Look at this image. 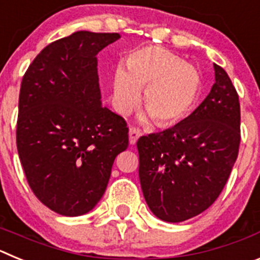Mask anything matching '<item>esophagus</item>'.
<instances>
[{
	"instance_id": "esophagus-1",
	"label": "esophagus",
	"mask_w": 260,
	"mask_h": 260,
	"mask_svg": "<svg viewBox=\"0 0 260 260\" xmlns=\"http://www.w3.org/2000/svg\"><path fill=\"white\" fill-rule=\"evenodd\" d=\"M142 133L138 130V128L135 127H130V130H128V142H130V144L132 146H134L135 143H137L138 138L141 137Z\"/></svg>"
}]
</instances>
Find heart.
<instances>
[{
    "label": "heart",
    "mask_w": 260,
    "mask_h": 260,
    "mask_svg": "<svg viewBox=\"0 0 260 260\" xmlns=\"http://www.w3.org/2000/svg\"><path fill=\"white\" fill-rule=\"evenodd\" d=\"M127 71L116 70L113 100L121 114H128L139 104L144 89L143 105L160 127L181 122L191 112L199 91L201 74L194 65L162 48L146 47L127 58Z\"/></svg>",
    "instance_id": "b5f03b06"
}]
</instances>
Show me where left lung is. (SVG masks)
Masks as SVG:
<instances>
[{
  "label": "left lung",
  "mask_w": 260,
  "mask_h": 260,
  "mask_svg": "<svg viewBox=\"0 0 260 260\" xmlns=\"http://www.w3.org/2000/svg\"><path fill=\"white\" fill-rule=\"evenodd\" d=\"M213 69L210 93L189 117L137 142L142 191L162 221H185L212 206L237 160V91L224 69L216 63Z\"/></svg>",
  "instance_id": "1"
}]
</instances>
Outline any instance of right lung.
I'll list each match as a JSON object with an SVG mask.
<instances>
[{"label":"right lung","instance_id":"1","mask_svg":"<svg viewBox=\"0 0 260 260\" xmlns=\"http://www.w3.org/2000/svg\"><path fill=\"white\" fill-rule=\"evenodd\" d=\"M119 34L78 31L53 41L22 79L17 147L39 201L62 216L93 210L128 146L125 119L102 105L98 53Z\"/></svg>","mask_w":260,"mask_h":260}]
</instances>
